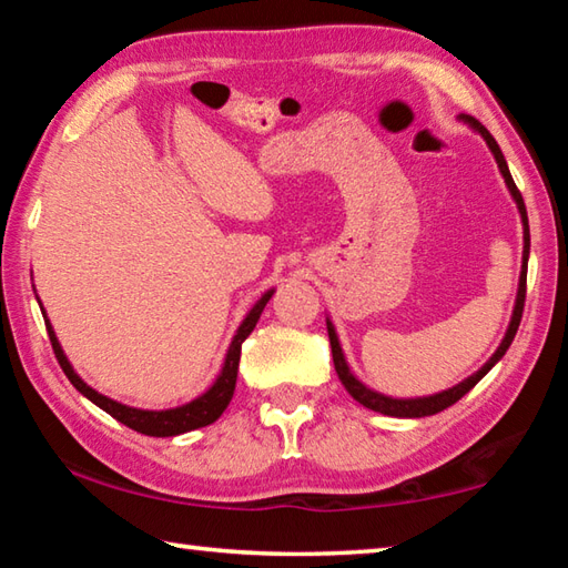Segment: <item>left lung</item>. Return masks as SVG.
Listing matches in <instances>:
<instances>
[{
  "mask_svg": "<svg viewBox=\"0 0 568 568\" xmlns=\"http://www.w3.org/2000/svg\"><path fill=\"white\" fill-rule=\"evenodd\" d=\"M460 122H466L470 130L478 132L480 138L486 140L488 150H491V155L496 158V165H498V172L504 175V182L508 192H511L514 203L518 207V215H521V225H524V257H521V275H518V293H516V305H514V313H511V323H508L506 328V335L501 345H498L496 353L488 358L480 368L474 373V376H468L466 381L456 383L454 388L448 390H440V393H434V396H423V398H390V396H383V393L373 390L365 386V383H361L358 378L353 376V371L348 368V361H345L343 355V348H341V341H338V333H335L331 318L325 321L328 323V338H331V351H333V363H335V373H338L341 383L345 386V390L351 393V396L361 403V406L376 410V413H383V416H396V418H423V416H434V413H440L448 406H454L456 400H460L466 396V393L476 386V383L486 376L488 371L494 368V365L504 358V353L508 351V345L514 343V335L518 331V323H521V313H524V301H526V271H528V250H531V235H528V215H526V205H524V197L521 192H518L516 182L511 178V172H508V165H506V158L501 148H498V142L494 140V134L488 132L484 124H480L476 118H470V114H458Z\"/></svg>",
  "mask_w": 568,
  "mask_h": 568,
  "instance_id": "left-lung-1",
  "label": "left lung"
}]
</instances>
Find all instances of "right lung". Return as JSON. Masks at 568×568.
<instances>
[{
  "label": "right lung",
  "instance_id": "right-lung-1",
  "mask_svg": "<svg viewBox=\"0 0 568 568\" xmlns=\"http://www.w3.org/2000/svg\"><path fill=\"white\" fill-rule=\"evenodd\" d=\"M275 291H267L261 301H257L253 307H250V313L245 315V321L240 323L237 333L233 335V343H230V348L225 353V363H223V371H220V376L215 378L213 386H210L203 396H197L195 400L185 403V406H178V408H168V410H145V408H132V406H124L120 400H112L108 396H102L94 388H90L88 383H84L80 376H77L72 363L67 361V355L62 351L60 341H57L52 323L47 321V313L44 315V325H47V333H50V341H52V351L57 355V361H60L64 376L70 378L72 386L82 393L84 398H90L94 406H100L104 413H110L112 418H118L124 426L138 430V434H145V436H155V438H165V436H180V434H187V430H195V428H203L210 426V423H215L220 416H223V410L227 408L230 398H233L235 393V381H237V365H240V348H243V343L250 333H253L255 323L261 321V313L263 307L271 301Z\"/></svg>",
  "mask_w": 568,
  "mask_h": 568
}]
</instances>
